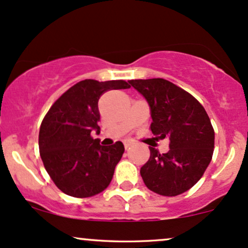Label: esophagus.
<instances>
[{
  "label": "esophagus",
  "instance_id": "1",
  "mask_svg": "<svg viewBox=\"0 0 248 248\" xmlns=\"http://www.w3.org/2000/svg\"><path fill=\"white\" fill-rule=\"evenodd\" d=\"M132 143H133L132 141H124V148H126V149H128V148H129L130 146H132Z\"/></svg>",
  "mask_w": 248,
  "mask_h": 248
}]
</instances>
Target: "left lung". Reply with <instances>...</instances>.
<instances>
[{
	"instance_id": "1",
	"label": "left lung",
	"mask_w": 248,
	"mask_h": 248,
	"mask_svg": "<svg viewBox=\"0 0 248 248\" xmlns=\"http://www.w3.org/2000/svg\"><path fill=\"white\" fill-rule=\"evenodd\" d=\"M129 84L147 99L150 130L169 138V152L149 147L150 157L140 173L149 190L161 196L181 195L202 178L212 160L215 130L205 108L195 96L162 78L135 79Z\"/></svg>"
}]
</instances>
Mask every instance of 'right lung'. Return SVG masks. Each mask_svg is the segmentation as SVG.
<instances>
[{
  "label": "right lung",
  "mask_w": 248,
  "mask_h": 248,
  "mask_svg": "<svg viewBox=\"0 0 248 248\" xmlns=\"http://www.w3.org/2000/svg\"><path fill=\"white\" fill-rule=\"evenodd\" d=\"M129 87L124 80L85 79L62 93L50 107L39 129V154L45 170L61 191L87 198L109 186L124 147L120 141L101 146L91 133L93 129L100 133V96L107 91Z\"/></svg>",
  "instance_id": "1"
}]
</instances>
